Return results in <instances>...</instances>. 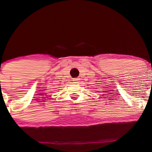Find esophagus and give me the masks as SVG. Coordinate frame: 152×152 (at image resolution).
Returning <instances> with one entry per match:
<instances>
[{
	"mask_svg": "<svg viewBox=\"0 0 152 152\" xmlns=\"http://www.w3.org/2000/svg\"><path fill=\"white\" fill-rule=\"evenodd\" d=\"M78 81H79V79H78V78H74V79H73V82H74V83H77Z\"/></svg>",
	"mask_w": 152,
	"mask_h": 152,
	"instance_id": "obj_1",
	"label": "esophagus"
}]
</instances>
